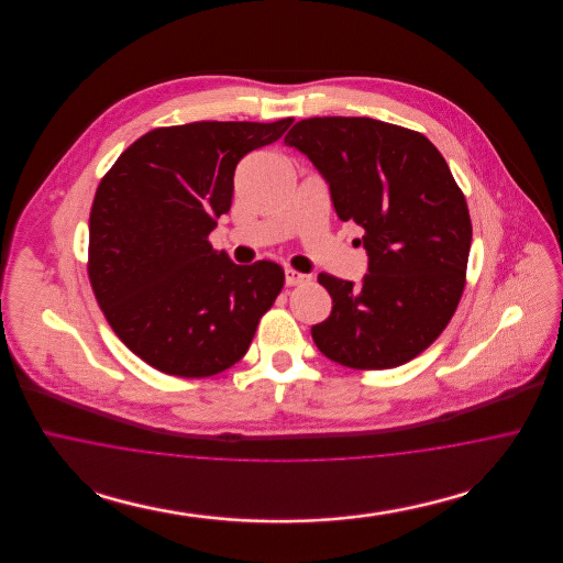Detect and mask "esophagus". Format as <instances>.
<instances>
[{"instance_id":"34e87169","label":"esophagus","mask_w":563,"mask_h":563,"mask_svg":"<svg viewBox=\"0 0 563 563\" xmlns=\"http://www.w3.org/2000/svg\"><path fill=\"white\" fill-rule=\"evenodd\" d=\"M306 280H310V276H308V274H301V272H297V269L291 268L285 269V283H287V287L301 285V283H306Z\"/></svg>"}]
</instances>
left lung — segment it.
I'll use <instances>...</instances> for the list:
<instances>
[{
  "mask_svg": "<svg viewBox=\"0 0 563 563\" xmlns=\"http://www.w3.org/2000/svg\"><path fill=\"white\" fill-rule=\"evenodd\" d=\"M285 143L324 177L335 213L365 230L361 287L319 274L333 299L312 327L322 354L350 369L416 358L452 321L473 239L466 198L422 133L374 118L299 120Z\"/></svg>",
  "mask_w": 563,
  "mask_h": 563,
  "instance_id": "1",
  "label": "left lung"
}]
</instances>
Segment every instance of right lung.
I'll list each match as a JSON object with an SVG mask.
<instances>
[{
	"label": "right lung",
	"mask_w": 563,
	"mask_h": 563,
	"mask_svg": "<svg viewBox=\"0 0 563 563\" xmlns=\"http://www.w3.org/2000/svg\"><path fill=\"white\" fill-rule=\"evenodd\" d=\"M291 124L154 129L101 179L88 278L113 333L162 374L209 377L239 363L280 294L278 264L236 266L209 234L232 207L236 164Z\"/></svg>",
	"instance_id": "add662e5"
}]
</instances>
